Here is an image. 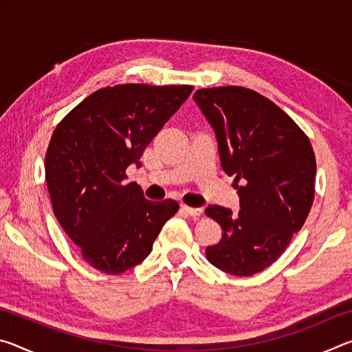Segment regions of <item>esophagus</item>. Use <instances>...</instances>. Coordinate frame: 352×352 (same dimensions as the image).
<instances>
[{
  "instance_id": "obj_1",
  "label": "esophagus",
  "mask_w": 352,
  "mask_h": 352,
  "mask_svg": "<svg viewBox=\"0 0 352 352\" xmlns=\"http://www.w3.org/2000/svg\"><path fill=\"white\" fill-rule=\"evenodd\" d=\"M182 210L186 214H189V216H192V217H200L201 214H204V210H201V208H190L188 205H183Z\"/></svg>"
}]
</instances>
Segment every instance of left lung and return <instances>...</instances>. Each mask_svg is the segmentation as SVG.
Here are the masks:
<instances>
[{
  "label": "left lung",
  "instance_id": "8db88e82",
  "mask_svg": "<svg viewBox=\"0 0 352 352\" xmlns=\"http://www.w3.org/2000/svg\"><path fill=\"white\" fill-rule=\"evenodd\" d=\"M194 100L216 133L225 174L242 182L239 212L205 210L223 231L206 258L230 275L252 276L273 264L306 222L315 195L314 148L287 113L250 88H201Z\"/></svg>",
  "mask_w": 352,
  "mask_h": 352
}]
</instances>
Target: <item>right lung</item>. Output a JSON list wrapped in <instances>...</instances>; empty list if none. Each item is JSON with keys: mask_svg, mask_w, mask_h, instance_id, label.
I'll use <instances>...</instances> for the list:
<instances>
[{"mask_svg": "<svg viewBox=\"0 0 352 352\" xmlns=\"http://www.w3.org/2000/svg\"><path fill=\"white\" fill-rule=\"evenodd\" d=\"M192 85L122 83L94 91L51 136L45 178L52 210L88 264L107 275L138 265L152 252L175 200L144 199L130 164L188 99Z\"/></svg>", "mask_w": 352, "mask_h": 352, "instance_id": "obj_1", "label": "right lung"}]
</instances>
